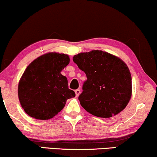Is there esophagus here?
Here are the masks:
<instances>
[{"instance_id": "esophagus-1", "label": "esophagus", "mask_w": 157, "mask_h": 157, "mask_svg": "<svg viewBox=\"0 0 157 157\" xmlns=\"http://www.w3.org/2000/svg\"><path fill=\"white\" fill-rule=\"evenodd\" d=\"M75 93H76V97H78V96H79V94H80V93H81L80 89L75 90Z\"/></svg>"}]
</instances>
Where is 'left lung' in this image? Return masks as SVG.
<instances>
[{
	"label": "left lung",
	"mask_w": 157,
	"mask_h": 157,
	"mask_svg": "<svg viewBox=\"0 0 157 157\" xmlns=\"http://www.w3.org/2000/svg\"><path fill=\"white\" fill-rule=\"evenodd\" d=\"M73 61L87 77L78 96L86 111L109 118L125 109L132 96V76L123 61L98 50L75 55Z\"/></svg>",
	"instance_id": "left-lung-1"
}]
</instances>
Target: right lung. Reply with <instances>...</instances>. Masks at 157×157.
Segmentation results:
<instances>
[{"mask_svg":"<svg viewBox=\"0 0 157 157\" xmlns=\"http://www.w3.org/2000/svg\"><path fill=\"white\" fill-rule=\"evenodd\" d=\"M68 56L48 53L29 64L18 84V98L22 108L36 119H50L65 106L66 100L76 96L68 89L61 71L69 63Z\"/></svg>","mask_w":157,"mask_h":157,"instance_id":"right-lung-1","label":"right lung"}]
</instances>
